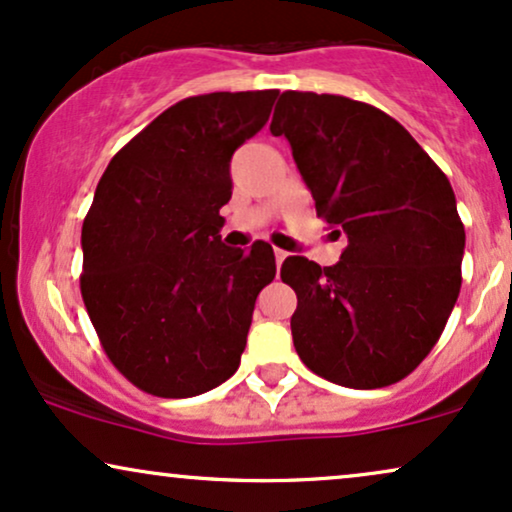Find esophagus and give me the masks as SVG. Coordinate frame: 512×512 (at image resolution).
Instances as JSON below:
<instances>
[{
  "label": "esophagus",
  "mask_w": 512,
  "mask_h": 512,
  "mask_svg": "<svg viewBox=\"0 0 512 512\" xmlns=\"http://www.w3.org/2000/svg\"><path fill=\"white\" fill-rule=\"evenodd\" d=\"M274 255H276V264H278V267H281L283 260H286V257H288V252H286V250H281V248H276V250H274Z\"/></svg>",
  "instance_id": "1"
}]
</instances>
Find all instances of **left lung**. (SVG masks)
<instances>
[{"label": "left lung", "instance_id": "left-lung-1", "mask_svg": "<svg viewBox=\"0 0 512 512\" xmlns=\"http://www.w3.org/2000/svg\"><path fill=\"white\" fill-rule=\"evenodd\" d=\"M269 129L290 141L316 215L347 243L333 267H281L302 364L354 390L399 383L461 293L465 229L449 179L397 120L347 96L283 92Z\"/></svg>", "mask_w": 512, "mask_h": 512}]
</instances>
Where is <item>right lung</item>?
Listing matches in <instances>:
<instances>
[{
	"label": "right lung",
	"mask_w": 512,
	"mask_h": 512,
	"mask_svg": "<svg viewBox=\"0 0 512 512\" xmlns=\"http://www.w3.org/2000/svg\"><path fill=\"white\" fill-rule=\"evenodd\" d=\"M276 89L189 96L120 148L82 224L84 307L103 352L155 397L236 373L274 250L226 248L231 155L267 125Z\"/></svg>",
	"instance_id": "obj_1"
}]
</instances>
